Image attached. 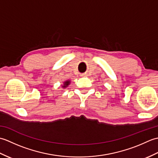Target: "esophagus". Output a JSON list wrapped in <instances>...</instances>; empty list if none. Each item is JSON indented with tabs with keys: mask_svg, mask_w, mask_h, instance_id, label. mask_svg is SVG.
I'll return each instance as SVG.
<instances>
[{
	"mask_svg": "<svg viewBox=\"0 0 158 158\" xmlns=\"http://www.w3.org/2000/svg\"><path fill=\"white\" fill-rule=\"evenodd\" d=\"M81 76L82 77H85V74H81Z\"/></svg>",
	"mask_w": 158,
	"mask_h": 158,
	"instance_id": "1",
	"label": "esophagus"
}]
</instances>
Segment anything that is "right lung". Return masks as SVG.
Segmentation results:
<instances>
[{
	"mask_svg": "<svg viewBox=\"0 0 158 158\" xmlns=\"http://www.w3.org/2000/svg\"><path fill=\"white\" fill-rule=\"evenodd\" d=\"M70 84V81H66L64 82V85L62 86V88H66V87L68 86Z\"/></svg>",
	"mask_w": 158,
	"mask_h": 158,
	"instance_id": "add662e5",
	"label": "right lung"
}]
</instances>
